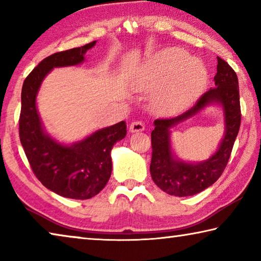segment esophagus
Wrapping results in <instances>:
<instances>
[{
	"mask_svg": "<svg viewBox=\"0 0 261 261\" xmlns=\"http://www.w3.org/2000/svg\"><path fill=\"white\" fill-rule=\"evenodd\" d=\"M145 130V124L140 121H135L130 124V132L135 134V132H141Z\"/></svg>",
	"mask_w": 261,
	"mask_h": 261,
	"instance_id": "esophagus-1",
	"label": "esophagus"
}]
</instances>
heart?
<instances>
[{"instance_id":"1","label":"heart","mask_w":261,"mask_h":261,"mask_svg":"<svg viewBox=\"0 0 261 261\" xmlns=\"http://www.w3.org/2000/svg\"><path fill=\"white\" fill-rule=\"evenodd\" d=\"M206 83L207 70L200 60L180 48H170L147 62L138 86L143 91L158 90L154 106L170 113L191 105Z\"/></svg>"}]
</instances>
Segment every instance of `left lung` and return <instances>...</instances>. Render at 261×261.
<instances>
[{"label":"left lung","instance_id":"1","mask_svg":"<svg viewBox=\"0 0 261 261\" xmlns=\"http://www.w3.org/2000/svg\"><path fill=\"white\" fill-rule=\"evenodd\" d=\"M216 71L215 86L202 94L192 108L177 117L154 121V130L151 134L153 152L149 171L154 183L170 196L188 197L204 191L218 180L230 158L241 125L240 88L236 72L220 57H218ZM212 104H218L224 110L225 135L218 149L205 162L180 161L171 148L170 129Z\"/></svg>","mask_w":261,"mask_h":261}]
</instances>
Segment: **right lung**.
<instances>
[{
	"instance_id": "add662e5",
	"label": "right lung",
	"mask_w": 261,
	"mask_h": 261,
	"mask_svg": "<svg viewBox=\"0 0 261 261\" xmlns=\"http://www.w3.org/2000/svg\"><path fill=\"white\" fill-rule=\"evenodd\" d=\"M96 41L46 57L32 70L21 88L19 138L37 178L59 196L90 199L98 194L112 175L110 152L126 136L124 121L94 131L73 144H63L48 134L37 108L43 79L54 68L72 67L85 61Z\"/></svg>"
}]
</instances>
